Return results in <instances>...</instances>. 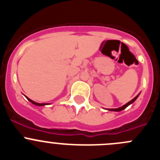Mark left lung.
<instances>
[{
    "label": "left lung",
    "instance_id": "1",
    "mask_svg": "<svg viewBox=\"0 0 160 160\" xmlns=\"http://www.w3.org/2000/svg\"><path fill=\"white\" fill-rule=\"evenodd\" d=\"M138 95H139V94H138V95L136 96V97L134 98H133L132 100H131V101H130V102H128V103H126L125 105H123V106H122V107H118V108H116V109H108V111H122V110H124V109H125V108H127V107H128V106L131 105V103L134 102H135V100L137 99V98L138 97Z\"/></svg>",
    "mask_w": 160,
    "mask_h": 160
}]
</instances>
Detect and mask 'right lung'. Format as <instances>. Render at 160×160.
<instances>
[{"instance_id":"right-lung-1","label":"right lung","mask_w":160,"mask_h":160,"mask_svg":"<svg viewBox=\"0 0 160 160\" xmlns=\"http://www.w3.org/2000/svg\"><path fill=\"white\" fill-rule=\"evenodd\" d=\"M27 98V97H26ZM27 99L29 100V102H31L32 103V104H34V105L36 106H40V107H42V106H45V105H47V103H38V102H36L32 101V100H31L30 98H27Z\"/></svg>"}]
</instances>
